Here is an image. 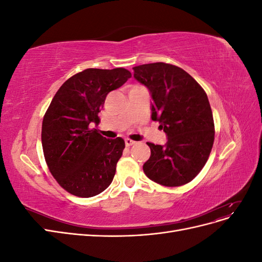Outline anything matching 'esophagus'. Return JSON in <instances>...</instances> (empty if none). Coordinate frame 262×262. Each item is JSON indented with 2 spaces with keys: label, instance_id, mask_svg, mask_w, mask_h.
<instances>
[{
  "label": "esophagus",
  "instance_id": "1",
  "mask_svg": "<svg viewBox=\"0 0 262 262\" xmlns=\"http://www.w3.org/2000/svg\"><path fill=\"white\" fill-rule=\"evenodd\" d=\"M124 142H125V145H126V146H131V145H133L134 143H136V142L130 140V139H125Z\"/></svg>",
  "mask_w": 262,
  "mask_h": 262
}]
</instances>
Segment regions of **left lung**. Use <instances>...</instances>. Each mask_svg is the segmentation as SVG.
<instances>
[{
    "instance_id": "obj_1",
    "label": "left lung",
    "mask_w": 262,
    "mask_h": 262,
    "mask_svg": "<svg viewBox=\"0 0 262 262\" xmlns=\"http://www.w3.org/2000/svg\"><path fill=\"white\" fill-rule=\"evenodd\" d=\"M134 78L153 99V121L167 136L165 145L148 143L145 175L157 184L178 187L201 171L214 142V121L204 90L185 70L164 62L134 67Z\"/></svg>"
}]
</instances>
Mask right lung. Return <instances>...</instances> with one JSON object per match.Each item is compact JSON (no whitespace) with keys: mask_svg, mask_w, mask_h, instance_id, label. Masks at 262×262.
I'll return each instance as SVG.
<instances>
[{"mask_svg":"<svg viewBox=\"0 0 262 262\" xmlns=\"http://www.w3.org/2000/svg\"><path fill=\"white\" fill-rule=\"evenodd\" d=\"M130 77L123 68L86 69L63 83L45 114L41 142L46 163L71 194L94 196L112 184L124 141L106 139L92 126L99 123L107 95Z\"/></svg>","mask_w":262,"mask_h":262,"instance_id":"1","label":"right lung"}]
</instances>
